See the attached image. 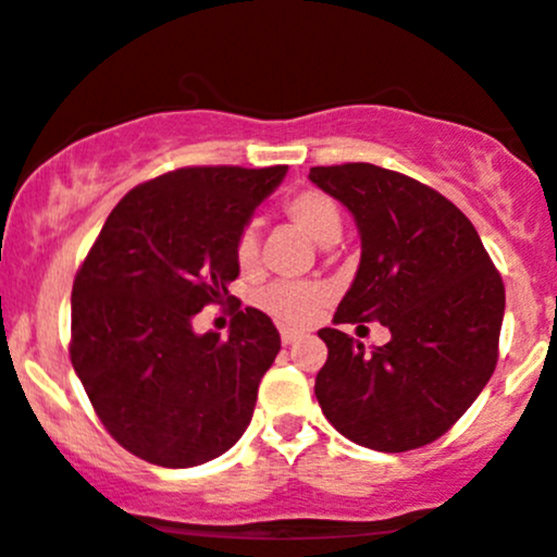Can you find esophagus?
<instances>
[{"mask_svg":"<svg viewBox=\"0 0 557 557\" xmlns=\"http://www.w3.org/2000/svg\"><path fill=\"white\" fill-rule=\"evenodd\" d=\"M280 337H283V345H293V343L300 341V332L290 330V327H283V330H280Z\"/></svg>","mask_w":557,"mask_h":557,"instance_id":"34e87169","label":"esophagus"}]
</instances>
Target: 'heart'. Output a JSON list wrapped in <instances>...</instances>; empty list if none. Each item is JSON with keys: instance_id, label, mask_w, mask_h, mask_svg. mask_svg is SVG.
I'll use <instances>...</instances> for the list:
<instances>
[{"instance_id": "1", "label": "heart", "mask_w": 557, "mask_h": 557, "mask_svg": "<svg viewBox=\"0 0 557 557\" xmlns=\"http://www.w3.org/2000/svg\"><path fill=\"white\" fill-rule=\"evenodd\" d=\"M283 214L293 225L309 233L317 243H332L343 230V214L337 203L327 194L317 188H304L285 196ZM259 230L253 222H246L233 240L235 267L243 274H253L259 270ZM330 300V290L322 283L309 280H277L259 290L257 306L261 311L277 319V322L304 327L314 319L324 304Z\"/></svg>"}]
</instances>
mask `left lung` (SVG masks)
Returning a JSON list of instances; mask_svg holds the SVG:
<instances>
[{"mask_svg":"<svg viewBox=\"0 0 557 557\" xmlns=\"http://www.w3.org/2000/svg\"><path fill=\"white\" fill-rule=\"evenodd\" d=\"M309 181L356 216L361 264L319 330L327 361L317 400L356 445L403 453L463 417L497 363L505 311L500 272L461 209L430 185L369 162L311 168ZM380 321L394 335L363 349L337 323Z\"/></svg>","mask_w":557,"mask_h":557,"instance_id":"8db88e82","label":"left lung"}]
</instances>
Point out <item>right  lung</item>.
Segmentation results:
<instances>
[{"label":"right lung","mask_w":557,"mask_h":557,"mask_svg":"<svg viewBox=\"0 0 557 557\" xmlns=\"http://www.w3.org/2000/svg\"><path fill=\"white\" fill-rule=\"evenodd\" d=\"M285 172L216 164L140 183L78 267L70 361L104 430L133 456L188 469L246 432L280 332L230 296L240 272L233 240ZM209 302L234 314L227 338L189 327Z\"/></svg>","instance_id":"add662e5"}]
</instances>
